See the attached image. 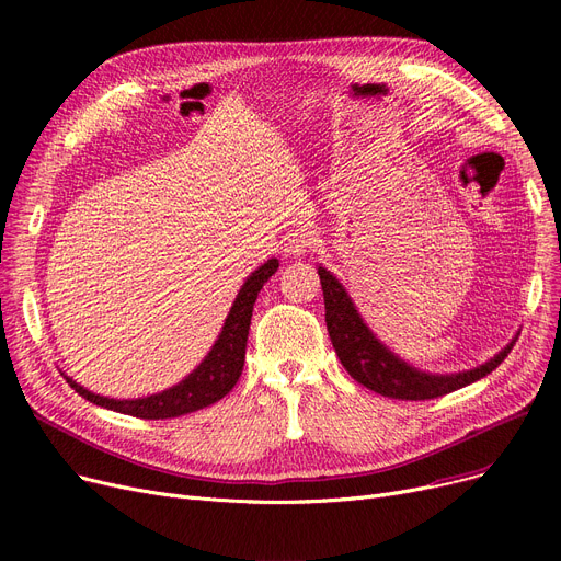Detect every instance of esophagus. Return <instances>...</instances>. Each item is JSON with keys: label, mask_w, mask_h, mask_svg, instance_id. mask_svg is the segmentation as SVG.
<instances>
[{"label": "esophagus", "mask_w": 561, "mask_h": 561, "mask_svg": "<svg viewBox=\"0 0 561 561\" xmlns=\"http://www.w3.org/2000/svg\"><path fill=\"white\" fill-rule=\"evenodd\" d=\"M316 245V236L311 229H296L293 233H288L286 239V252L293 256H305L307 252H311Z\"/></svg>", "instance_id": "34e87169"}]
</instances>
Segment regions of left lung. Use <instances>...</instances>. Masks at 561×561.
<instances>
[{
	"instance_id": "1",
	"label": "left lung",
	"mask_w": 561,
	"mask_h": 561,
	"mask_svg": "<svg viewBox=\"0 0 561 561\" xmlns=\"http://www.w3.org/2000/svg\"><path fill=\"white\" fill-rule=\"evenodd\" d=\"M318 275L322 284V296H325V322L332 339V345L343 364V368L355 377L366 389L396 400H430L453 393L461 387L473 385V381L486 377L495 370L512 352L518 336H514L503 350L493 355L478 368L438 375L425 373L416 366L400 359L381 343L373 330L366 325L355 302L347 296L345 286L328 271L318 265Z\"/></svg>"
}]
</instances>
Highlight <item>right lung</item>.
Listing matches in <instances>:
<instances>
[{
    "label": "right lung",
    "mask_w": 561,
    "mask_h": 561,
    "mask_svg": "<svg viewBox=\"0 0 561 561\" xmlns=\"http://www.w3.org/2000/svg\"><path fill=\"white\" fill-rule=\"evenodd\" d=\"M277 268H279V261L268 259L243 282L239 296H236L222 322V330L216 343L211 345L209 352H206V357L199 362V366H195L182 381H176L174 387L161 393L145 396V398L115 400V398L88 391L85 387L77 385L72 377L66 375L68 385L88 402L100 404L111 411H121V414H129L136 419H147V421L176 419L222 400L233 389V385L239 381L243 373L250 320H252V309H254L259 290L277 273Z\"/></svg>",
    "instance_id": "right-lung-1"
}]
</instances>
